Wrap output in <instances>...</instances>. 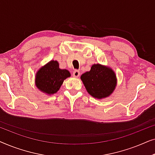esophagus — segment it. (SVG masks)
Here are the masks:
<instances>
[{"label":"esophagus","mask_w":155,"mask_h":155,"mask_svg":"<svg viewBox=\"0 0 155 155\" xmlns=\"http://www.w3.org/2000/svg\"><path fill=\"white\" fill-rule=\"evenodd\" d=\"M80 73L79 71H77V70H75V71H74L73 72V77L78 78V77H79V76H80Z\"/></svg>","instance_id":"obj_1"}]
</instances>
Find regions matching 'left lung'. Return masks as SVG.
I'll return each instance as SVG.
<instances>
[{"label":"left lung","mask_w":155,"mask_h":155,"mask_svg":"<svg viewBox=\"0 0 155 155\" xmlns=\"http://www.w3.org/2000/svg\"><path fill=\"white\" fill-rule=\"evenodd\" d=\"M80 79L87 92L98 99L109 97L117 85L115 72L110 67L99 63L93 64L90 71L82 74Z\"/></svg>","instance_id":"8db88e82"}]
</instances>
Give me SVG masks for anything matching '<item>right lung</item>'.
<instances>
[{
	"instance_id": "obj_1",
	"label": "right lung",
	"mask_w": 155,
	"mask_h": 155,
	"mask_svg": "<svg viewBox=\"0 0 155 155\" xmlns=\"http://www.w3.org/2000/svg\"><path fill=\"white\" fill-rule=\"evenodd\" d=\"M71 76L66 69H61L57 61L51 60L40 68L35 75V85L41 92L51 95L59 90L63 82Z\"/></svg>"
}]
</instances>
